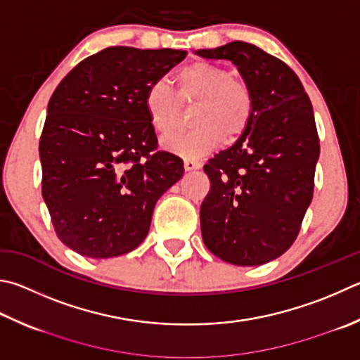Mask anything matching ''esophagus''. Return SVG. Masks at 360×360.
Returning a JSON list of instances; mask_svg holds the SVG:
<instances>
[{
	"label": "esophagus",
	"mask_w": 360,
	"mask_h": 360,
	"mask_svg": "<svg viewBox=\"0 0 360 360\" xmlns=\"http://www.w3.org/2000/svg\"><path fill=\"white\" fill-rule=\"evenodd\" d=\"M184 168L187 169V172H193V169L201 168V162L195 160V159H186L184 160Z\"/></svg>",
	"instance_id": "1"
}]
</instances>
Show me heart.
<instances>
[{"instance_id":"b5f03b06","label":"heart","mask_w":360,"mask_h":360,"mask_svg":"<svg viewBox=\"0 0 360 360\" xmlns=\"http://www.w3.org/2000/svg\"><path fill=\"white\" fill-rule=\"evenodd\" d=\"M181 101H198L193 108V127L169 135L162 145L186 159H198L217 148L221 140L233 141L245 132L253 116V94L239 78L219 64L198 61L178 74ZM146 112L159 134L172 132L178 121L181 103L167 82L149 84L145 96Z\"/></svg>"}]
</instances>
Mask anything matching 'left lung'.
Here are the masks:
<instances>
[{"label":"left lung","mask_w":360,"mask_h":360,"mask_svg":"<svg viewBox=\"0 0 360 360\" xmlns=\"http://www.w3.org/2000/svg\"><path fill=\"white\" fill-rule=\"evenodd\" d=\"M195 53L231 61L255 102L245 132L202 167L211 181L200 209L202 240L230 264L269 263L291 247L311 202L319 159L311 102L297 75L257 45L234 41Z\"/></svg>","instance_id":"obj_1"}]
</instances>
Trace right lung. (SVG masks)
<instances>
[{"label":"right lung","mask_w":360,"mask_h":360,"mask_svg":"<svg viewBox=\"0 0 360 360\" xmlns=\"http://www.w3.org/2000/svg\"><path fill=\"white\" fill-rule=\"evenodd\" d=\"M184 50L108 47L58 84L39 141L42 197L63 244L88 258L126 255L148 236L158 200L184 174L159 151L145 96Z\"/></svg>","instance_id":"1"}]
</instances>
